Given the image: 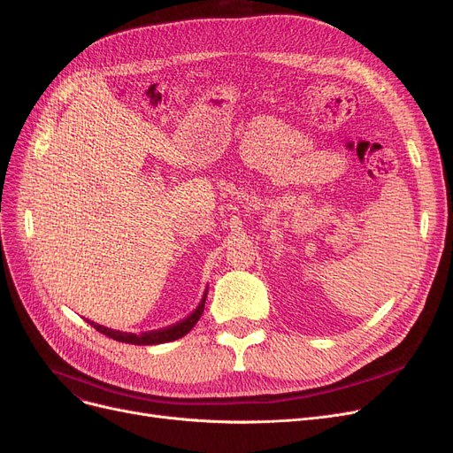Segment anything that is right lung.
Segmentation results:
<instances>
[{
	"instance_id": "obj_1",
	"label": "right lung",
	"mask_w": 453,
	"mask_h": 453,
	"mask_svg": "<svg viewBox=\"0 0 453 453\" xmlns=\"http://www.w3.org/2000/svg\"><path fill=\"white\" fill-rule=\"evenodd\" d=\"M205 297H207V290L203 294V299L200 301V304L196 306V311L190 314L188 318H185L183 321L173 325V326H166V328H159V330H150V332H141V334H132V332H119V330H111L106 328L99 323H93L88 321L95 330H99L101 334L115 340V342H123V343H132V345H157V343H166V342H174L183 338L187 332L193 328L200 316L203 314V306H205Z\"/></svg>"
}]
</instances>
